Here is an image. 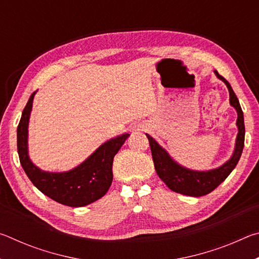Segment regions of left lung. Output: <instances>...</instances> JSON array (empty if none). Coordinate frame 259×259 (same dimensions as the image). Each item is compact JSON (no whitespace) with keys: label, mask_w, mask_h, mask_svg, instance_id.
Instances as JSON below:
<instances>
[{"label":"left lung","mask_w":259,"mask_h":259,"mask_svg":"<svg viewBox=\"0 0 259 259\" xmlns=\"http://www.w3.org/2000/svg\"><path fill=\"white\" fill-rule=\"evenodd\" d=\"M216 76L225 83L230 93V104L236 109L238 113V136L235 140V148L231 159L225 162L219 168L208 170V171H195V170L187 169L185 166L178 164L168 154L164 148H162L150 135H146L150 142L153 162L159 176L170 190L181 193L188 196H202L209 194L214 188L225 181L227 176L232 172L240 160L244 146V120L243 112L241 109L239 99L236 97L233 89L229 82L224 77L219 75L217 71H214Z\"/></svg>","instance_id":"8db88e82"}]
</instances>
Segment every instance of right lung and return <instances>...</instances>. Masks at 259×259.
Wrapping results in <instances>:
<instances>
[{
  "mask_svg": "<svg viewBox=\"0 0 259 259\" xmlns=\"http://www.w3.org/2000/svg\"><path fill=\"white\" fill-rule=\"evenodd\" d=\"M30 96L17 128L20 164L34 186L56 202L68 207H84L106 194L113 181V160L129 134L117 136L100 145L80 165L65 172H48L37 168L28 156V122L33 99Z\"/></svg>",
  "mask_w": 259,
  "mask_h": 259,
  "instance_id": "1",
  "label": "right lung"
}]
</instances>
